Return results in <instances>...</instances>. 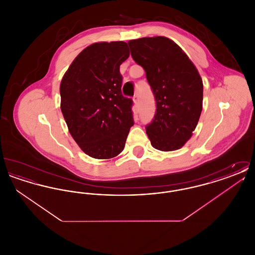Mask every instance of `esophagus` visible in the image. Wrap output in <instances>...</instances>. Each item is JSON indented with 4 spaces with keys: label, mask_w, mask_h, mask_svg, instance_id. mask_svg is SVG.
Wrapping results in <instances>:
<instances>
[{
    "label": "esophagus",
    "mask_w": 255,
    "mask_h": 255,
    "mask_svg": "<svg viewBox=\"0 0 255 255\" xmlns=\"http://www.w3.org/2000/svg\"><path fill=\"white\" fill-rule=\"evenodd\" d=\"M133 101L135 105H138V104H139V97H138L137 95L133 97Z\"/></svg>",
    "instance_id": "esophagus-1"
}]
</instances>
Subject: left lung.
Returning a JSON list of instances; mask_svg holds the SVG:
<instances>
[{
	"label": "left lung",
	"mask_w": 255,
	"mask_h": 255,
	"mask_svg": "<svg viewBox=\"0 0 255 255\" xmlns=\"http://www.w3.org/2000/svg\"><path fill=\"white\" fill-rule=\"evenodd\" d=\"M156 99V114L146 126L151 144L175 151L192 136L203 110V80L192 61L174 41L164 36L128 42Z\"/></svg>",
	"instance_id": "left-lung-1"
}]
</instances>
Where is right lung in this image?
Returning a JSON list of instances; mask_svg holds the SVG:
<instances>
[{
    "label": "right lung",
    "instance_id": "right-lung-1",
    "mask_svg": "<svg viewBox=\"0 0 255 255\" xmlns=\"http://www.w3.org/2000/svg\"><path fill=\"white\" fill-rule=\"evenodd\" d=\"M127 43L99 42L83 49L60 84L61 111L73 139L88 156L115 158L133 125V100L122 96L120 67Z\"/></svg>",
    "mask_w": 255,
    "mask_h": 255
}]
</instances>
